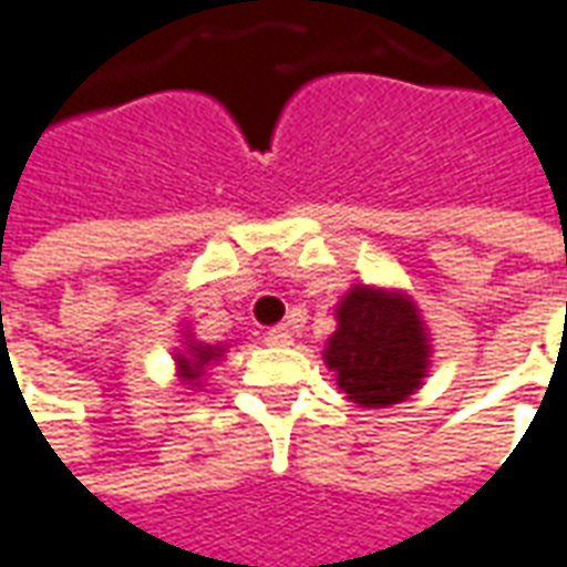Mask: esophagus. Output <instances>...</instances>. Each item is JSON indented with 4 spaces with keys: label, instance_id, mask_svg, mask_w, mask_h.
I'll return each instance as SVG.
<instances>
[{
    "label": "esophagus",
    "instance_id": "obj_1",
    "mask_svg": "<svg viewBox=\"0 0 567 567\" xmlns=\"http://www.w3.org/2000/svg\"><path fill=\"white\" fill-rule=\"evenodd\" d=\"M266 341L271 347H287V344H292V332H289V326H271V329H268L266 332Z\"/></svg>",
    "mask_w": 567,
    "mask_h": 567
}]
</instances>
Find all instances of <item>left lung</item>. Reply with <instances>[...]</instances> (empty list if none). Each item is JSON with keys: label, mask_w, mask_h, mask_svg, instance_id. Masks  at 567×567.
<instances>
[{"label": "left lung", "mask_w": 567, "mask_h": 567, "mask_svg": "<svg viewBox=\"0 0 567 567\" xmlns=\"http://www.w3.org/2000/svg\"><path fill=\"white\" fill-rule=\"evenodd\" d=\"M334 313L323 359L350 402L390 408L420 390L432 344L411 296L357 284Z\"/></svg>", "instance_id": "1"}]
</instances>
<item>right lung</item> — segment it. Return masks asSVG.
Segmentation results:
<instances>
[{"label": "right lung", "mask_w": 567, "mask_h": 567, "mask_svg": "<svg viewBox=\"0 0 567 567\" xmlns=\"http://www.w3.org/2000/svg\"><path fill=\"white\" fill-rule=\"evenodd\" d=\"M223 350H226L223 344L210 347V344H198V341H189L187 350L175 357L177 378L184 380V383H189V386H198V378L205 374V365H210L214 359H220Z\"/></svg>", "instance_id": "obj_1"}]
</instances>
